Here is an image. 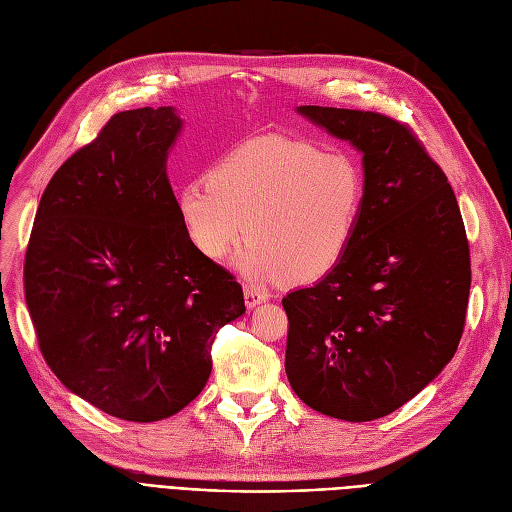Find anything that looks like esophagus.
<instances>
[{
    "mask_svg": "<svg viewBox=\"0 0 512 512\" xmlns=\"http://www.w3.org/2000/svg\"><path fill=\"white\" fill-rule=\"evenodd\" d=\"M243 296H245V307H248V309H254V307H258V305L267 301V294H264L260 288L252 286V284L243 288Z\"/></svg>",
    "mask_w": 512,
    "mask_h": 512,
    "instance_id": "obj_1",
    "label": "esophagus"
}]
</instances>
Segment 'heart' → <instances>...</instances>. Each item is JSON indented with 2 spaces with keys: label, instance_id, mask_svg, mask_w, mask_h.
Wrapping results in <instances>:
<instances>
[{
  "label": "heart",
  "instance_id": "heart-1",
  "mask_svg": "<svg viewBox=\"0 0 512 512\" xmlns=\"http://www.w3.org/2000/svg\"><path fill=\"white\" fill-rule=\"evenodd\" d=\"M366 182L354 158L303 139L262 137L224 154L207 180L175 190L188 241L220 260L245 235L235 267L256 281L326 277L354 243Z\"/></svg>",
  "mask_w": 512,
  "mask_h": 512
}]
</instances>
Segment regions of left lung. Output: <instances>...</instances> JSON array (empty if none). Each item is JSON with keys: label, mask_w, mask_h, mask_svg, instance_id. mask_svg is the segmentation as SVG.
<instances>
[{"label": "left lung", "mask_w": 512, "mask_h": 512, "mask_svg": "<svg viewBox=\"0 0 512 512\" xmlns=\"http://www.w3.org/2000/svg\"><path fill=\"white\" fill-rule=\"evenodd\" d=\"M296 112L362 154L364 211L343 260L281 298L286 375L313 411L373 421L430 385L460 345L470 252L453 188L409 127L360 110Z\"/></svg>", "instance_id": "8db88e82"}]
</instances>
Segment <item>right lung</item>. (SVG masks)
Returning <instances> with one entry per match:
<instances>
[{
	"mask_svg": "<svg viewBox=\"0 0 512 512\" xmlns=\"http://www.w3.org/2000/svg\"><path fill=\"white\" fill-rule=\"evenodd\" d=\"M178 110L110 118L48 182L25 301L52 373L112 417L158 421L205 387L216 332L245 313L235 277L184 233L167 178Z\"/></svg>",
	"mask_w": 512,
	"mask_h": 512,
	"instance_id": "1",
	"label": "right lung"
}]
</instances>
